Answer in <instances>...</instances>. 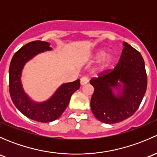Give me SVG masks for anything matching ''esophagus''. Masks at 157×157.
I'll return each instance as SVG.
<instances>
[{
	"label": "esophagus",
	"mask_w": 157,
	"mask_h": 157,
	"mask_svg": "<svg viewBox=\"0 0 157 157\" xmlns=\"http://www.w3.org/2000/svg\"><path fill=\"white\" fill-rule=\"evenodd\" d=\"M88 81H89V80L86 77H81V79H80V85L83 86V85L86 84V83H88Z\"/></svg>",
	"instance_id": "obj_1"
}]
</instances>
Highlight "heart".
Segmentation results:
<instances>
[{
    "instance_id": "1",
    "label": "heart",
    "mask_w": 157,
    "mask_h": 157,
    "mask_svg": "<svg viewBox=\"0 0 157 157\" xmlns=\"http://www.w3.org/2000/svg\"><path fill=\"white\" fill-rule=\"evenodd\" d=\"M102 62H101L100 67L101 68H105V67H108L114 60L113 55L109 54V55H105V51L102 49V50H99V52H97L96 53V55H94L95 59H101Z\"/></svg>"
}]
</instances>
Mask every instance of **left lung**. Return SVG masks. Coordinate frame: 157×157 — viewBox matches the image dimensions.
<instances>
[{
  "mask_svg": "<svg viewBox=\"0 0 157 157\" xmlns=\"http://www.w3.org/2000/svg\"><path fill=\"white\" fill-rule=\"evenodd\" d=\"M123 45L119 61L113 71H105L90 81L94 87L90 101L92 112L105 124H115L131 117L146 93L144 61L140 52L127 42Z\"/></svg>",
  "mask_w": 157,
  "mask_h": 157,
  "instance_id": "left-lung-1",
  "label": "left lung"
}]
</instances>
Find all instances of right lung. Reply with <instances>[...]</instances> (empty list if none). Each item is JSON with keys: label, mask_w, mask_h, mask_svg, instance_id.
<instances>
[{"label": "right lung", "mask_w": 157, "mask_h": 157, "mask_svg": "<svg viewBox=\"0 0 157 157\" xmlns=\"http://www.w3.org/2000/svg\"><path fill=\"white\" fill-rule=\"evenodd\" d=\"M52 49L47 42H29L14 54L9 68L10 94L14 105L27 118L43 123L59 118L68 105L73 93L80 88V80L63 83L48 99L41 102L32 100L25 93L21 82L24 65L38 54Z\"/></svg>", "instance_id": "right-lung-1"}]
</instances>
